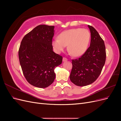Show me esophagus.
Here are the masks:
<instances>
[{
  "label": "esophagus",
  "instance_id": "obj_1",
  "mask_svg": "<svg viewBox=\"0 0 121 121\" xmlns=\"http://www.w3.org/2000/svg\"><path fill=\"white\" fill-rule=\"evenodd\" d=\"M68 60V59L67 58H65V57H63V61L64 62V61H67Z\"/></svg>",
  "mask_w": 121,
  "mask_h": 121
}]
</instances>
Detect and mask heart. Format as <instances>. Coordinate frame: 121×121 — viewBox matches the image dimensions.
<instances>
[{
  "mask_svg": "<svg viewBox=\"0 0 121 121\" xmlns=\"http://www.w3.org/2000/svg\"><path fill=\"white\" fill-rule=\"evenodd\" d=\"M90 33L86 29L75 28L62 32L58 38L53 39L52 45L55 52L60 53L68 45V49L74 56H80L87 50Z\"/></svg>",
  "mask_w": 121,
  "mask_h": 121,
  "instance_id": "heart-1",
  "label": "heart"
}]
</instances>
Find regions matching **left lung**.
Listing matches in <instances>:
<instances>
[{
  "instance_id": "obj_1",
  "label": "left lung",
  "mask_w": 121,
  "mask_h": 121,
  "mask_svg": "<svg viewBox=\"0 0 121 121\" xmlns=\"http://www.w3.org/2000/svg\"><path fill=\"white\" fill-rule=\"evenodd\" d=\"M91 33L90 47L78 59L72 60L73 67L69 79L78 86L93 83L100 75L106 59L104 40L93 27L88 25Z\"/></svg>"
}]
</instances>
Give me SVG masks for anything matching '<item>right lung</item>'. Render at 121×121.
Returning <instances> with one entry per match:
<instances>
[{
	"label": "right lung",
	"instance_id": "right-lung-1",
	"mask_svg": "<svg viewBox=\"0 0 121 121\" xmlns=\"http://www.w3.org/2000/svg\"><path fill=\"white\" fill-rule=\"evenodd\" d=\"M54 26L40 25L22 40L19 58L23 74L32 85L44 88L56 78L54 69L61 64L63 57L53 52L52 40Z\"/></svg>",
	"mask_w": 121,
	"mask_h": 121
}]
</instances>
